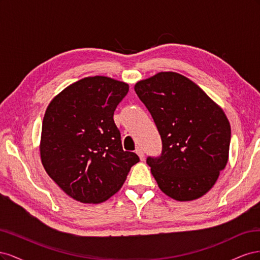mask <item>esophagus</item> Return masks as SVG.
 I'll list each match as a JSON object with an SVG mask.
<instances>
[{
    "mask_svg": "<svg viewBox=\"0 0 260 260\" xmlns=\"http://www.w3.org/2000/svg\"><path fill=\"white\" fill-rule=\"evenodd\" d=\"M136 153L139 155V157H140V159L141 160H144V152H143V149L141 148V147H138L137 149H136Z\"/></svg>",
    "mask_w": 260,
    "mask_h": 260,
    "instance_id": "obj_1",
    "label": "esophagus"
}]
</instances>
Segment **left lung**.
Masks as SVG:
<instances>
[{
	"instance_id": "8db88e82",
	"label": "left lung",
	"mask_w": 260,
	"mask_h": 260,
	"mask_svg": "<svg viewBox=\"0 0 260 260\" xmlns=\"http://www.w3.org/2000/svg\"><path fill=\"white\" fill-rule=\"evenodd\" d=\"M135 91L161 138V154L146 159L160 190L180 202L205 195L229 158L231 127L222 109L172 72L139 81Z\"/></svg>"
}]
</instances>
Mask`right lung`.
Wrapping results in <instances>:
<instances>
[{
	"mask_svg": "<svg viewBox=\"0 0 260 260\" xmlns=\"http://www.w3.org/2000/svg\"><path fill=\"white\" fill-rule=\"evenodd\" d=\"M129 85L104 76L70 84L49 104L42 122L41 161L62 191L81 203L105 202L120 190L139 156L123 151L114 121Z\"/></svg>",
	"mask_w": 260,
	"mask_h": 260,
	"instance_id": "obj_1",
	"label": "right lung"
}]
</instances>
